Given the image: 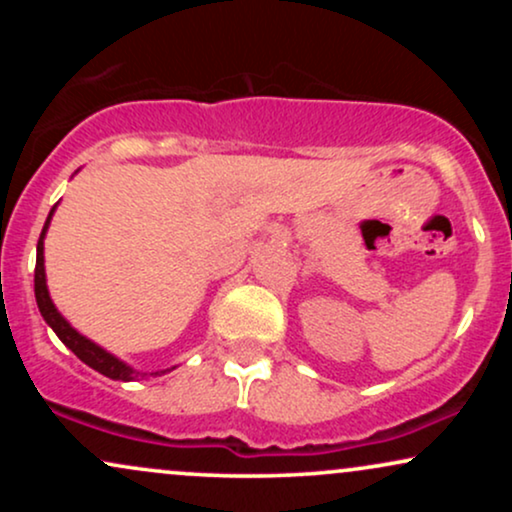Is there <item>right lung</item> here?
<instances>
[{
  "label": "right lung",
  "instance_id": "obj_1",
  "mask_svg": "<svg viewBox=\"0 0 512 512\" xmlns=\"http://www.w3.org/2000/svg\"><path fill=\"white\" fill-rule=\"evenodd\" d=\"M52 211H55V209H52ZM52 211H50L48 221H45L43 233H40L38 257H35V301H38L40 315L45 317V322H48L52 330H55V334L62 339L64 346H69V349H72L74 354L86 363V366H91L93 370H98V373H103L105 378L125 380V383H127V380H134V378H144L146 373L132 370V368L127 366V363L117 361L115 356H110L108 351L101 349V346L93 344L91 339L81 337V334L76 332L74 327L69 325V322L64 320L60 313H57L55 305H52L50 293H48V284H45V264H43V236H45V231H48V223L52 219ZM151 375H158V373H151Z\"/></svg>",
  "mask_w": 512,
  "mask_h": 512
}]
</instances>
